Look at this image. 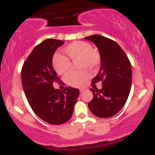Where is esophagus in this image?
Masks as SVG:
<instances>
[{
    "instance_id": "34e87169",
    "label": "esophagus",
    "mask_w": 155,
    "mask_h": 155,
    "mask_svg": "<svg viewBox=\"0 0 155 155\" xmlns=\"http://www.w3.org/2000/svg\"><path fill=\"white\" fill-rule=\"evenodd\" d=\"M79 91H80V92H83L84 91V89H80Z\"/></svg>"
}]
</instances>
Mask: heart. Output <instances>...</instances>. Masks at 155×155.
I'll use <instances>...</instances> for the list:
<instances>
[{
	"label": "heart",
	"instance_id": "heart-1",
	"mask_svg": "<svg viewBox=\"0 0 155 155\" xmlns=\"http://www.w3.org/2000/svg\"><path fill=\"white\" fill-rule=\"evenodd\" d=\"M68 58L63 54H55L53 58V67L57 73L63 74L66 73L71 66L73 62L80 60L79 66L81 69L87 68L90 71H95L101 64V54L88 42L76 41L68 44L64 49ZM90 74L87 71L76 72L71 71L65 75V79L68 84L75 87H81L87 82Z\"/></svg>",
	"mask_w": 155,
	"mask_h": 155
}]
</instances>
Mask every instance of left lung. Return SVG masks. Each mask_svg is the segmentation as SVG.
Returning a JSON list of instances; mask_svg holds the SVG:
<instances>
[{
	"instance_id": "left-lung-1",
	"label": "left lung",
	"mask_w": 155,
	"mask_h": 155,
	"mask_svg": "<svg viewBox=\"0 0 155 155\" xmlns=\"http://www.w3.org/2000/svg\"><path fill=\"white\" fill-rule=\"evenodd\" d=\"M95 44L101 54V68L92 80L93 99L88 104L96 117H111L122 109L130 91L132 69L130 62L124 51L114 41L100 35L85 37ZM102 81V89L97 90L94 84Z\"/></svg>"
}]
</instances>
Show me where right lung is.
<instances>
[{
	"label": "right lung",
	"mask_w": 155,
	"mask_h": 155,
	"mask_svg": "<svg viewBox=\"0 0 155 155\" xmlns=\"http://www.w3.org/2000/svg\"><path fill=\"white\" fill-rule=\"evenodd\" d=\"M64 41L48 38L37 45L23 64V90L35 114L49 124H61L71 118L79 89L60 90L53 84L60 81L52 65L55 51Z\"/></svg>",
	"instance_id": "right-lung-1"
}]
</instances>
